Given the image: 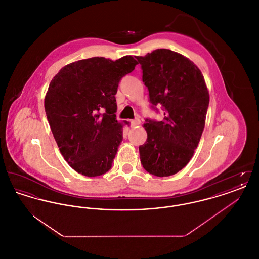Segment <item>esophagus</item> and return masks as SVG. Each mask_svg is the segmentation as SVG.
<instances>
[{"label": "esophagus", "mask_w": 259, "mask_h": 259, "mask_svg": "<svg viewBox=\"0 0 259 259\" xmlns=\"http://www.w3.org/2000/svg\"><path fill=\"white\" fill-rule=\"evenodd\" d=\"M140 124H141V120H140L139 118H136V119L131 121V126H132V127H135V126H138V125H140Z\"/></svg>", "instance_id": "esophagus-1"}]
</instances>
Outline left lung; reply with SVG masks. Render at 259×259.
<instances>
[{"instance_id": "left-lung-1", "label": "left lung", "mask_w": 259, "mask_h": 259, "mask_svg": "<svg viewBox=\"0 0 259 259\" xmlns=\"http://www.w3.org/2000/svg\"><path fill=\"white\" fill-rule=\"evenodd\" d=\"M143 81L152 105L160 104L164 119H147L148 138L139 147L147 172L156 177L172 176L192 158L203 133L209 94L197 66L184 55L166 49L137 56Z\"/></svg>"}]
</instances>
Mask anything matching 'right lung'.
Listing matches in <instances>:
<instances>
[{
	"label": "right lung",
	"instance_id": "obj_1",
	"mask_svg": "<svg viewBox=\"0 0 259 259\" xmlns=\"http://www.w3.org/2000/svg\"><path fill=\"white\" fill-rule=\"evenodd\" d=\"M138 64L131 55L112 61L92 57L70 63L51 79L45 110L64 159L75 172H108L122 142L126 121H117L114 95Z\"/></svg>",
	"mask_w": 259,
	"mask_h": 259
}]
</instances>
